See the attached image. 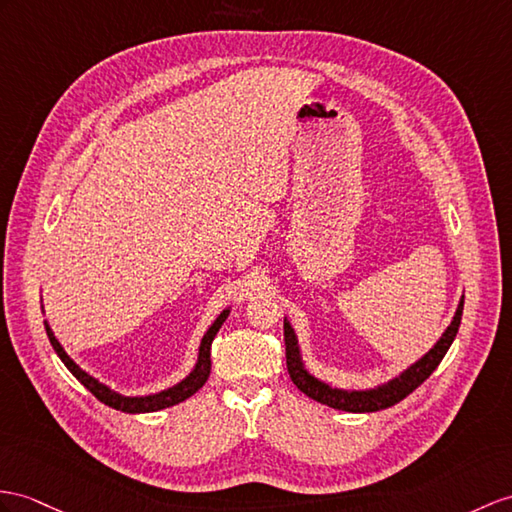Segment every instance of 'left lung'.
<instances>
[{
    "label": "left lung",
    "mask_w": 512,
    "mask_h": 512,
    "mask_svg": "<svg viewBox=\"0 0 512 512\" xmlns=\"http://www.w3.org/2000/svg\"><path fill=\"white\" fill-rule=\"evenodd\" d=\"M463 304H465V295L460 297L452 323L447 326V330L441 334V339L434 343V347L428 354H423L415 365H410L400 373V376L376 386V389L345 391L315 378L304 365L302 352H299V345H297V336L289 319H284L286 369H289V376L297 389L306 393L308 397H313L315 402L332 406L336 410H345V413H376V410H384L397 402H402L406 395L413 393L421 382H426L430 378V373L439 367L443 356L447 354V350H450V345L456 339L460 317H463Z\"/></svg>",
    "instance_id": "8db88e82"
}]
</instances>
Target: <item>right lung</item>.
<instances>
[{
	"mask_svg": "<svg viewBox=\"0 0 512 512\" xmlns=\"http://www.w3.org/2000/svg\"><path fill=\"white\" fill-rule=\"evenodd\" d=\"M230 315V308L223 310V313L215 319L213 326L208 328V332L204 334L202 343H199V354H197V363L193 367V371L186 376L182 382L169 386V389L160 391V393H152V395H141V397H128V395H121L117 391H112L110 386L102 384L97 378H93L91 373H86L80 365H76V360H73L67 352L65 347L60 345V341L56 339V334L52 332V328H49V323L45 321V330H47V336H49V343H52V347L56 350L58 358L65 363V367L76 376L86 389H89L99 402H104L106 406L115 408V410H121V413H130V415H136V413H154V410H162V408H169V406H176L184 400H189V397L193 393H197L202 386L206 384L208 376H210V345H213V339L217 336L219 328L223 326V321L228 319Z\"/></svg>",
	"mask_w": 512,
	"mask_h": 512,
	"instance_id": "1",
	"label": "right lung"
}]
</instances>
